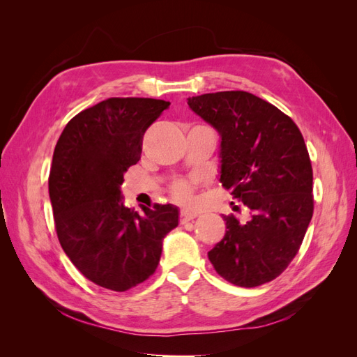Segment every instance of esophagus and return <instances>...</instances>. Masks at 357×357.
I'll list each match as a JSON object with an SVG mask.
<instances>
[{"label": "esophagus", "mask_w": 357, "mask_h": 357, "mask_svg": "<svg viewBox=\"0 0 357 357\" xmlns=\"http://www.w3.org/2000/svg\"><path fill=\"white\" fill-rule=\"evenodd\" d=\"M198 215L197 211H189V210H183L180 213V223H188L190 220H193Z\"/></svg>", "instance_id": "1"}]
</instances>
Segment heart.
<instances>
[{"label": "heart", "mask_w": 357, "mask_h": 357, "mask_svg": "<svg viewBox=\"0 0 357 357\" xmlns=\"http://www.w3.org/2000/svg\"><path fill=\"white\" fill-rule=\"evenodd\" d=\"M172 197L180 204H190L193 201V186L188 181H178L171 189Z\"/></svg>", "instance_id": "1"}]
</instances>
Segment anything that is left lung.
I'll return each mask as SVG.
<instances>
[{
    "instance_id": "1",
    "label": "left lung",
    "mask_w": 357,
    "mask_h": 357,
    "mask_svg": "<svg viewBox=\"0 0 357 357\" xmlns=\"http://www.w3.org/2000/svg\"><path fill=\"white\" fill-rule=\"evenodd\" d=\"M189 109L220 135L219 181L252 211L241 223L223 215L226 234L208 252L219 275L256 287L282 274L312 218V168L295 122L244 91L188 98Z\"/></svg>"
}]
</instances>
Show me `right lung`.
I'll list each match as a JSON object with an SVG mask.
<instances>
[{
    "label": "right lung",
    "instance_id": "add662e5",
    "mask_svg": "<svg viewBox=\"0 0 357 357\" xmlns=\"http://www.w3.org/2000/svg\"><path fill=\"white\" fill-rule=\"evenodd\" d=\"M153 98H109L74 116L53 152L49 197L73 265L101 287L125 291L152 275L162 241L177 228L176 205L139 214L123 205L126 169L142 155L146 129L167 107Z\"/></svg>",
    "mask_w": 357,
    "mask_h": 357
}]
</instances>
